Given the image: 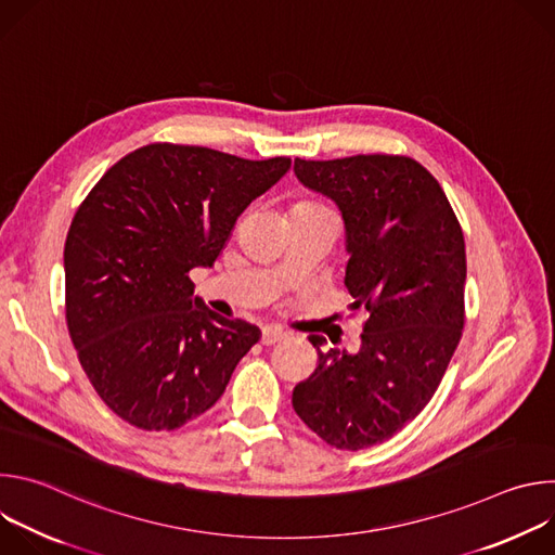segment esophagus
I'll use <instances>...</instances> for the list:
<instances>
[{
	"label": "esophagus",
	"instance_id": "esophagus-1",
	"mask_svg": "<svg viewBox=\"0 0 555 555\" xmlns=\"http://www.w3.org/2000/svg\"><path fill=\"white\" fill-rule=\"evenodd\" d=\"M285 336H287V334H285L281 327H274V325H270V327H263V334H261V345L270 347V345H274V343H281Z\"/></svg>",
	"mask_w": 555,
	"mask_h": 555
}]
</instances>
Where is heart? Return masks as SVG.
<instances>
[{"label": "heart", "instance_id": "b5f03b06", "mask_svg": "<svg viewBox=\"0 0 555 555\" xmlns=\"http://www.w3.org/2000/svg\"><path fill=\"white\" fill-rule=\"evenodd\" d=\"M294 208H325V206H321V204H315V202H300V204H296Z\"/></svg>", "mask_w": 555, "mask_h": 555}]
</instances>
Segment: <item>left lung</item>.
<instances>
[{"instance_id":"8db88e82","label":"left lung","mask_w":555,"mask_h":555,"mask_svg":"<svg viewBox=\"0 0 555 555\" xmlns=\"http://www.w3.org/2000/svg\"><path fill=\"white\" fill-rule=\"evenodd\" d=\"M296 178L336 202L347 230L345 285L364 309L358 353L323 351L294 386L296 415L330 446L390 439L435 395L465 323V242L439 182L406 155L294 160Z\"/></svg>"}]
</instances>
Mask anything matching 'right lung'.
Wrapping results in <instances>:
<instances>
[{
	"mask_svg": "<svg viewBox=\"0 0 555 555\" xmlns=\"http://www.w3.org/2000/svg\"><path fill=\"white\" fill-rule=\"evenodd\" d=\"M289 157L244 160L208 146L153 142L118 160L78 206L63 250L65 321L99 398L142 430L206 413L259 327L193 296L253 199Z\"/></svg>",
	"mask_w": 555,
	"mask_h": 555,
	"instance_id": "1",
	"label": "right lung"
}]
</instances>
